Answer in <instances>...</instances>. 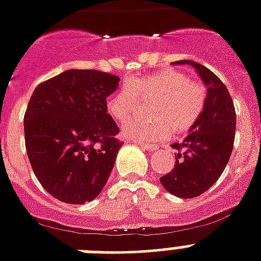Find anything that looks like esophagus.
Returning a JSON list of instances; mask_svg holds the SVG:
<instances>
[{
    "mask_svg": "<svg viewBox=\"0 0 261 261\" xmlns=\"http://www.w3.org/2000/svg\"><path fill=\"white\" fill-rule=\"evenodd\" d=\"M139 146H141L142 149L146 150V151H154V150H156V146L155 145H147V143H139Z\"/></svg>",
    "mask_w": 261,
    "mask_h": 261,
    "instance_id": "1",
    "label": "esophagus"
}]
</instances>
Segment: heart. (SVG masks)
<instances>
[{
	"label": "heart",
	"instance_id": "1",
	"mask_svg": "<svg viewBox=\"0 0 261 261\" xmlns=\"http://www.w3.org/2000/svg\"><path fill=\"white\" fill-rule=\"evenodd\" d=\"M151 97L148 106L150 118L126 119L136 109L139 98ZM206 103V91L200 83L177 69L133 76L126 86L110 95L106 101L107 112L112 119L123 123L122 133L138 142L160 141L171 133L184 134L196 126Z\"/></svg>",
	"mask_w": 261,
	"mask_h": 261
}]
</instances>
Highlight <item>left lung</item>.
<instances>
[{"mask_svg":"<svg viewBox=\"0 0 261 261\" xmlns=\"http://www.w3.org/2000/svg\"><path fill=\"white\" fill-rule=\"evenodd\" d=\"M174 64H189L197 69L207 88L202 115L181 143L170 173L161 177V184L171 194L194 198L206 192L225 169L233 150L236 112L226 86L204 65L192 60Z\"/></svg>","mask_w":261,"mask_h":261,"instance_id":"left-lung-1","label":"left lung"}]
</instances>
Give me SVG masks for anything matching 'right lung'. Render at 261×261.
I'll return each instance as SVG.
<instances>
[{
    "label": "right lung",
    "mask_w": 261,
    "mask_h": 261,
    "mask_svg": "<svg viewBox=\"0 0 261 261\" xmlns=\"http://www.w3.org/2000/svg\"><path fill=\"white\" fill-rule=\"evenodd\" d=\"M119 80L109 72L68 69L33 91L24 115L28 158L59 201L84 204L105 188L122 147L106 107Z\"/></svg>",
    "instance_id": "add662e5"
}]
</instances>
